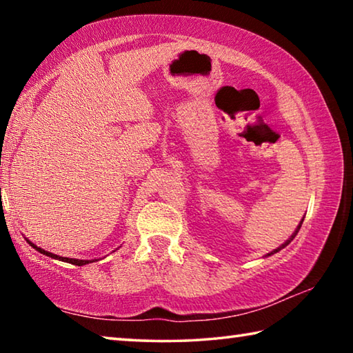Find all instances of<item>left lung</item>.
I'll return each instance as SVG.
<instances>
[{"instance_id":"1","label":"left lung","mask_w":353,"mask_h":353,"mask_svg":"<svg viewBox=\"0 0 353 353\" xmlns=\"http://www.w3.org/2000/svg\"><path fill=\"white\" fill-rule=\"evenodd\" d=\"M302 223H303V219L301 221V224H299V225H297V229L294 230V234H292V235H291V236L288 238V240H286V241H285V243L282 244V246H279L277 249H274V250H272V252H270V254H268V256H270V255H272V254H276V252H279V250H282L283 248H286V246H288V244H290V243H291L292 240H294V236L297 235V232H299V229H301V225H302Z\"/></svg>"}]
</instances>
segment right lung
<instances>
[{"mask_svg": "<svg viewBox=\"0 0 353 353\" xmlns=\"http://www.w3.org/2000/svg\"><path fill=\"white\" fill-rule=\"evenodd\" d=\"M28 243L31 244V246H32L35 250H39L40 254H43V255L51 256V259H56V260H62V261L71 263V265H76V266H83V265H87V263H93V261H97V259H94V260H76V259H68V256H59V255H56V254H51V252H48V250H45V249L37 248V246H35V244H32L31 241H28Z\"/></svg>", "mask_w": 353, "mask_h": 353, "instance_id": "add662e5", "label": "right lung"}]
</instances>
